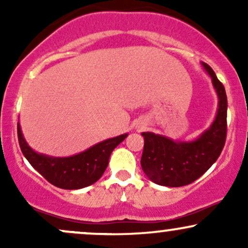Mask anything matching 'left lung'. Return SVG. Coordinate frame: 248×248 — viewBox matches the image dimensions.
Wrapping results in <instances>:
<instances>
[{"instance_id":"8db88e82","label":"left lung","mask_w":248,"mask_h":248,"mask_svg":"<svg viewBox=\"0 0 248 248\" xmlns=\"http://www.w3.org/2000/svg\"><path fill=\"white\" fill-rule=\"evenodd\" d=\"M202 67L211 78L218 96L215 120L198 138L190 141L173 140L166 135L143 132L141 167L150 181L158 186L178 187L201 177L217 161L226 140L227 98L225 88L205 62Z\"/></svg>"}]
</instances>
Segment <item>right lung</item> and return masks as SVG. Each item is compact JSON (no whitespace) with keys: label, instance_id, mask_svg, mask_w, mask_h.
<instances>
[{"label":"right lung","instance_id":"right-lung-1","mask_svg":"<svg viewBox=\"0 0 248 248\" xmlns=\"http://www.w3.org/2000/svg\"><path fill=\"white\" fill-rule=\"evenodd\" d=\"M19 147L29 163L51 184L65 190L86 187L99 181L105 172L113 150L128 134L107 139L84 152L66 157H56L37 153L25 140L19 122L17 124Z\"/></svg>","mask_w":248,"mask_h":248}]
</instances>
